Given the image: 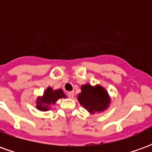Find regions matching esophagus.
I'll list each match as a JSON object with an SVG mask.
<instances>
[{
  "label": "esophagus",
  "mask_w": 152,
  "mask_h": 152,
  "mask_svg": "<svg viewBox=\"0 0 152 152\" xmlns=\"http://www.w3.org/2000/svg\"><path fill=\"white\" fill-rule=\"evenodd\" d=\"M74 95H75V94H74V92H68V94H67V96L69 97L70 99H72L73 97H74Z\"/></svg>",
  "instance_id": "1"
}]
</instances>
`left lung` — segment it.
Returning a JSON list of instances; mask_svg holds the SVG:
<instances>
[{"label": "left lung", "instance_id": "8db88e82", "mask_svg": "<svg viewBox=\"0 0 152 152\" xmlns=\"http://www.w3.org/2000/svg\"><path fill=\"white\" fill-rule=\"evenodd\" d=\"M81 92L77 99L80 104L91 114L105 112L111 104V97L107 89L100 85L86 84L80 86Z\"/></svg>", "mask_w": 152, "mask_h": 152}]
</instances>
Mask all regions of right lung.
Returning <instances> with one entry per match:
<instances>
[{
  "label": "right lung",
  "instance_id": "obj_1",
  "mask_svg": "<svg viewBox=\"0 0 152 152\" xmlns=\"http://www.w3.org/2000/svg\"><path fill=\"white\" fill-rule=\"evenodd\" d=\"M66 96L63 93V89H53L52 87H47L44 91L42 96H38L36 100V107L41 112H47L51 108V106L54 105L60 99H65Z\"/></svg>",
  "mask_w": 152,
  "mask_h": 152
}]
</instances>
